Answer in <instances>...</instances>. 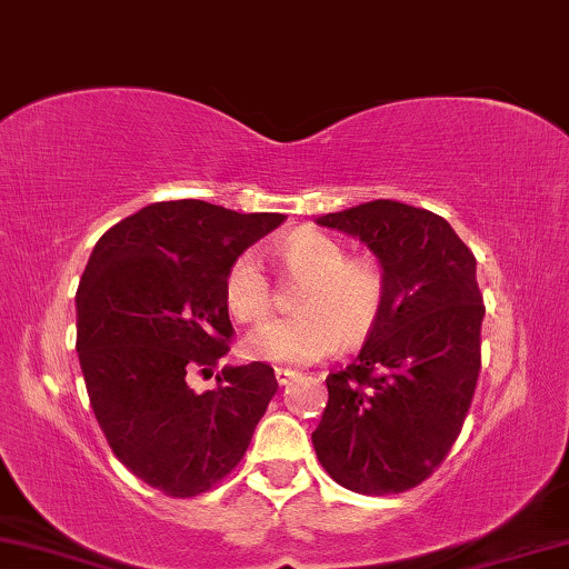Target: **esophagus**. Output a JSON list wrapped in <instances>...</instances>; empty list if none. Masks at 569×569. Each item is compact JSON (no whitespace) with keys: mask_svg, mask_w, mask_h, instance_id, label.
<instances>
[{"mask_svg":"<svg viewBox=\"0 0 569 569\" xmlns=\"http://www.w3.org/2000/svg\"><path fill=\"white\" fill-rule=\"evenodd\" d=\"M274 377H277V382L279 385H290L295 377H298V372H295V369H284V367H277L274 369Z\"/></svg>","mask_w":569,"mask_h":569,"instance_id":"obj_1","label":"esophagus"}]
</instances>
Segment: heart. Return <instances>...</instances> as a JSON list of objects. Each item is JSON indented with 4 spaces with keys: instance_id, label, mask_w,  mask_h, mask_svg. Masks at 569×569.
I'll return each instance as SVG.
<instances>
[{
    "instance_id": "obj_1",
    "label": "heart",
    "mask_w": 569,
    "mask_h": 569,
    "mask_svg": "<svg viewBox=\"0 0 569 569\" xmlns=\"http://www.w3.org/2000/svg\"><path fill=\"white\" fill-rule=\"evenodd\" d=\"M287 274L302 279L292 308L298 312L261 323L243 339L249 359L271 365H308L339 343L367 339L380 323L387 302V277L375 259L346 257L331 236L305 230L277 246ZM228 310L243 323H257L271 310L274 290L253 251H243L226 271Z\"/></svg>"
}]
</instances>
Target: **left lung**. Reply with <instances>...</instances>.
<instances>
[{"mask_svg":"<svg viewBox=\"0 0 569 569\" xmlns=\"http://www.w3.org/2000/svg\"><path fill=\"white\" fill-rule=\"evenodd\" d=\"M380 259L387 302L359 357L326 377L318 462L346 490L418 488L455 447L480 377L477 261L447 220L392 200L318 218Z\"/></svg>","mask_w":569,"mask_h":569,"instance_id":"obj_1","label":"left lung"}]
</instances>
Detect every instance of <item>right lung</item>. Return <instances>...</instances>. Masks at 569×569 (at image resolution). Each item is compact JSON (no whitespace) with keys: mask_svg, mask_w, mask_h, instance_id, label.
<instances>
[{"mask_svg":"<svg viewBox=\"0 0 569 569\" xmlns=\"http://www.w3.org/2000/svg\"><path fill=\"white\" fill-rule=\"evenodd\" d=\"M284 223L279 212L202 200L153 202L97 241L77 292V351L87 395L112 455L169 498H194L233 472L277 392L264 361L226 367V271Z\"/></svg>","mask_w":569,"mask_h":569,"instance_id":"right-lung-1","label":"right lung"}]
</instances>
